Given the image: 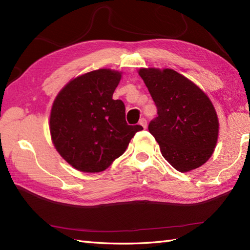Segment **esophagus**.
Segmentation results:
<instances>
[{
    "mask_svg": "<svg viewBox=\"0 0 250 250\" xmlns=\"http://www.w3.org/2000/svg\"><path fill=\"white\" fill-rule=\"evenodd\" d=\"M140 125L143 126V128L146 129V128H147V120H146L145 118H142V119L140 120Z\"/></svg>",
    "mask_w": 250,
    "mask_h": 250,
    "instance_id": "obj_1",
    "label": "esophagus"
}]
</instances>
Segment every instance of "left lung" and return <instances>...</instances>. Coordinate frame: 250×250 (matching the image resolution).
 <instances>
[{
  "mask_svg": "<svg viewBox=\"0 0 250 250\" xmlns=\"http://www.w3.org/2000/svg\"><path fill=\"white\" fill-rule=\"evenodd\" d=\"M158 116L148 130L163 158L185 173L208 160L218 140L219 121L211 101L187 77L172 68H140Z\"/></svg>",
  "mask_w": 250,
  "mask_h": 250,
  "instance_id": "8db88e82",
  "label": "left lung"
}]
</instances>
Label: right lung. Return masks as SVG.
<instances>
[{
  "label": "right lung",
  "instance_id": "right-lung-1",
  "mask_svg": "<svg viewBox=\"0 0 250 250\" xmlns=\"http://www.w3.org/2000/svg\"><path fill=\"white\" fill-rule=\"evenodd\" d=\"M121 72L100 68L67 83L50 113V135L57 151L74 168L99 173L128 147L142 125H129L121 100H113Z\"/></svg>",
  "mask_w": 250,
  "mask_h": 250
}]
</instances>
